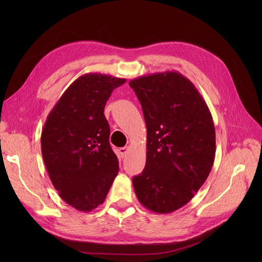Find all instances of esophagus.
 Masks as SVG:
<instances>
[{
    "instance_id": "esophagus-1",
    "label": "esophagus",
    "mask_w": 262,
    "mask_h": 262,
    "mask_svg": "<svg viewBox=\"0 0 262 262\" xmlns=\"http://www.w3.org/2000/svg\"><path fill=\"white\" fill-rule=\"evenodd\" d=\"M128 150H129V147L128 146H124V147H120L119 148V155L123 158V157H125L126 156V154L128 153Z\"/></svg>"
}]
</instances>
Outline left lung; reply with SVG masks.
Listing matches in <instances>:
<instances>
[{"label": "left lung", "mask_w": 262, "mask_h": 262, "mask_svg": "<svg viewBox=\"0 0 262 262\" xmlns=\"http://www.w3.org/2000/svg\"><path fill=\"white\" fill-rule=\"evenodd\" d=\"M146 125V162L134 176L137 199L150 211L183 207L203 186L215 156L209 108L192 82L175 71L132 79Z\"/></svg>", "instance_id": "8db88e82"}]
</instances>
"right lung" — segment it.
I'll return each instance as SVG.
<instances>
[{
  "mask_svg": "<svg viewBox=\"0 0 262 262\" xmlns=\"http://www.w3.org/2000/svg\"><path fill=\"white\" fill-rule=\"evenodd\" d=\"M125 81L99 73L78 77L53 107L41 133L51 182L59 196L79 211L103 204L119 172L104 108L114 89Z\"/></svg>",
  "mask_w": 262,
  "mask_h": 262,
  "instance_id": "add662e5",
  "label": "right lung"
}]
</instances>
